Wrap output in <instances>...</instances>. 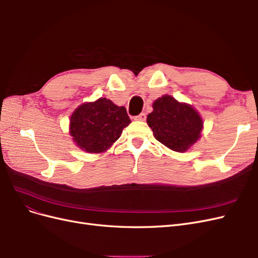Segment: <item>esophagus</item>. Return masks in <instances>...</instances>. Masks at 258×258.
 I'll use <instances>...</instances> for the list:
<instances>
[{
	"label": "esophagus",
	"instance_id": "1",
	"mask_svg": "<svg viewBox=\"0 0 258 258\" xmlns=\"http://www.w3.org/2000/svg\"><path fill=\"white\" fill-rule=\"evenodd\" d=\"M135 120H139V121H144L146 119V114L145 113H141L138 116H135L134 117Z\"/></svg>",
	"mask_w": 258,
	"mask_h": 258
}]
</instances>
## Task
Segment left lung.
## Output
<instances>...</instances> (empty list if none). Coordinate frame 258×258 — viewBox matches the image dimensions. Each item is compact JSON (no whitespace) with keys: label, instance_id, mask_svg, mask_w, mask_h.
<instances>
[{"label":"left lung","instance_id":"8db88e82","mask_svg":"<svg viewBox=\"0 0 258 258\" xmlns=\"http://www.w3.org/2000/svg\"><path fill=\"white\" fill-rule=\"evenodd\" d=\"M147 124L156 140L177 153L188 151L200 139L204 129V120L196 108L169 95L154 101Z\"/></svg>","mask_w":258,"mask_h":258}]
</instances>
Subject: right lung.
Masks as SVG:
<instances>
[{"label": "right lung", "instance_id": "right-lung-1", "mask_svg": "<svg viewBox=\"0 0 258 258\" xmlns=\"http://www.w3.org/2000/svg\"><path fill=\"white\" fill-rule=\"evenodd\" d=\"M131 122L126 107L100 98L77 106L70 117V136L81 150L100 154L107 151Z\"/></svg>", "mask_w": 258, "mask_h": 258}]
</instances>
